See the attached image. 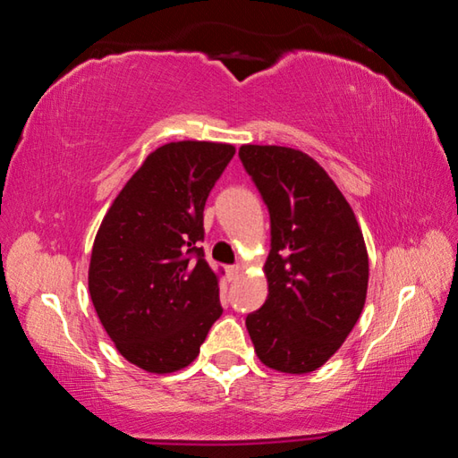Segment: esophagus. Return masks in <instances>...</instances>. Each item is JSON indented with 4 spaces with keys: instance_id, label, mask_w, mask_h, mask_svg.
Segmentation results:
<instances>
[{
    "instance_id": "esophagus-1",
    "label": "esophagus",
    "mask_w": 458,
    "mask_h": 458,
    "mask_svg": "<svg viewBox=\"0 0 458 458\" xmlns=\"http://www.w3.org/2000/svg\"><path fill=\"white\" fill-rule=\"evenodd\" d=\"M228 273H230V276H232V278H238L240 275H242V267H240V265L230 267V268H228Z\"/></svg>"
}]
</instances>
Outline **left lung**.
<instances>
[{
    "label": "left lung",
    "instance_id": "1",
    "mask_svg": "<svg viewBox=\"0 0 458 458\" xmlns=\"http://www.w3.org/2000/svg\"><path fill=\"white\" fill-rule=\"evenodd\" d=\"M240 159L270 214L268 297L246 317L259 360L283 374L321 368L366 305L369 260L358 218L313 157L242 145Z\"/></svg>",
    "mask_w": 458,
    "mask_h": 458
}]
</instances>
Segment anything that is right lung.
I'll list each match as a JSON object with an SVG mask.
<instances>
[{"mask_svg": "<svg viewBox=\"0 0 458 458\" xmlns=\"http://www.w3.org/2000/svg\"><path fill=\"white\" fill-rule=\"evenodd\" d=\"M236 147L174 141L149 153L113 199L92 244L89 293L129 363L172 374L198 358L222 315L220 276L198 246L208 193Z\"/></svg>", "mask_w": 458, "mask_h": 458, "instance_id": "obj_1", "label": "right lung"}]
</instances>
